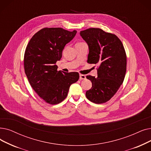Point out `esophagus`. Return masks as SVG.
<instances>
[{"mask_svg":"<svg viewBox=\"0 0 151 151\" xmlns=\"http://www.w3.org/2000/svg\"><path fill=\"white\" fill-rule=\"evenodd\" d=\"M85 78H86V76H85L84 75H80V80H84Z\"/></svg>","mask_w":151,"mask_h":151,"instance_id":"esophagus-1","label":"esophagus"}]
</instances>
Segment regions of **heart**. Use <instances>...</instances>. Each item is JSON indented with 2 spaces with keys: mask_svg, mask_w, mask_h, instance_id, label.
I'll list each match as a JSON object with an SVG mask.
<instances>
[{
  "mask_svg": "<svg viewBox=\"0 0 151 151\" xmlns=\"http://www.w3.org/2000/svg\"><path fill=\"white\" fill-rule=\"evenodd\" d=\"M80 43H82V42H78V43H76V44H80Z\"/></svg>",
  "mask_w": 151,
  "mask_h": 151,
  "instance_id": "obj_1",
  "label": "heart"
}]
</instances>
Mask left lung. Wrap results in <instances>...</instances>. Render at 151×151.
Listing matches in <instances>:
<instances>
[{
    "instance_id": "left-lung-1",
    "label": "left lung",
    "mask_w": 151,
    "mask_h": 151,
    "mask_svg": "<svg viewBox=\"0 0 151 151\" xmlns=\"http://www.w3.org/2000/svg\"><path fill=\"white\" fill-rule=\"evenodd\" d=\"M80 35L89 46L88 63L98 64L97 76L86 78L92 88L87 99L95 104L109 101L119 90L127 71V55L123 45L115 35L100 28L81 31Z\"/></svg>"
}]
</instances>
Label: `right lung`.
I'll list each match as a JSON object with an SVG mask.
<instances>
[{"label":"right lung","mask_w":151,"mask_h":151,"mask_svg":"<svg viewBox=\"0 0 151 151\" xmlns=\"http://www.w3.org/2000/svg\"><path fill=\"white\" fill-rule=\"evenodd\" d=\"M62 28H44L30 39L24 55V69L29 83L37 95L55 105L67 97L70 86L80 78L78 72L57 70L56 62L62 51L76 34Z\"/></svg>","instance_id":"1"}]
</instances>
